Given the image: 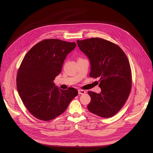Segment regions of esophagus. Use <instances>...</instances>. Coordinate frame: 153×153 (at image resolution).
Instances as JSON below:
<instances>
[{
  "label": "esophagus",
  "instance_id": "obj_1",
  "mask_svg": "<svg viewBox=\"0 0 153 153\" xmlns=\"http://www.w3.org/2000/svg\"><path fill=\"white\" fill-rule=\"evenodd\" d=\"M78 93L79 94H84L86 93V91L83 90H78Z\"/></svg>",
  "mask_w": 153,
  "mask_h": 153
}]
</instances>
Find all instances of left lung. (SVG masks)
Segmentation results:
<instances>
[{
	"label": "left lung",
	"mask_w": 153,
	"mask_h": 153,
	"mask_svg": "<svg viewBox=\"0 0 153 153\" xmlns=\"http://www.w3.org/2000/svg\"><path fill=\"white\" fill-rule=\"evenodd\" d=\"M77 43L90 60V76L100 78L101 92H88L91 99L88 110L101 117H111L122 108L131 89L128 59L118 45L101 38L77 40Z\"/></svg>",
	"instance_id": "left-lung-1"
}]
</instances>
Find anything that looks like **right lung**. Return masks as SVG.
<instances>
[{
  "label": "right lung",
  "instance_id": "obj_1",
  "mask_svg": "<svg viewBox=\"0 0 153 153\" xmlns=\"http://www.w3.org/2000/svg\"><path fill=\"white\" fill-rule=\"evenodd\" d=\"M76 44L59 39L43 40L25 56L17 75L19 94L29 112L49 121L62 114L78 94L74 88L63 90L54 83L67 56Z\"/></svg>",
  "mask_w": 153,
  "mask_h": 153
}]
</instances>
